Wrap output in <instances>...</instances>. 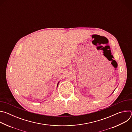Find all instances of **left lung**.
Segmentation results:
<instances>
[{"mask_svg": "<svg viewBox=\"0 0 132 132\" xmlns=\"http://www.w3.org/2000/svg\"><path fill=\"white\" fill-rule=\"evenodd\" d=\"M114 91H113V92H114ZM113 92H112V93H113Z\"/></svg>", "mask_w": 132, "mask_h": 132, "instance_id": "1", "label": "left lung"}]
</instances>
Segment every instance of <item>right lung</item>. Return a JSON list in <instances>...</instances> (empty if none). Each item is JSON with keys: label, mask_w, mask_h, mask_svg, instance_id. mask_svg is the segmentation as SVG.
Instances as JSON below:
<instances>
[{"label": "right lung", "mask_w": 132, "mask_h": 132, "mask_svg": "<svg viewBox=\"0 0 132 132\" xmlns=\"http://www.w3.org/2000/svg\"><path fill=\"white\" fill-rule=\"evenodd\" d=\"M59 82H58V84H57V87H58V85H59Z\"/></svg>", "instance_id": "right-lung-1"}]
</instances>
